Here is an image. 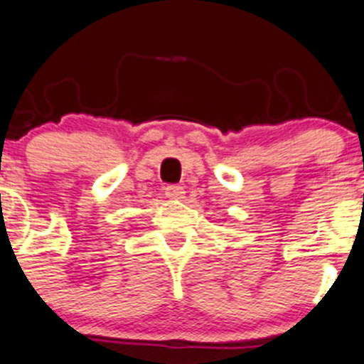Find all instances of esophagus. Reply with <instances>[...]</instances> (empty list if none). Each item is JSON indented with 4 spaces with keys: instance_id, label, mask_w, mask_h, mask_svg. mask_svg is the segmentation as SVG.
I'll list each match as a JSON object with an SVG mask.
<instances>
[{
    "instance_id": "esophagus-1",
    "label": "esophagus",
    "mask_w": 364,
    "mask_h": 364,
    "mask_svg": "<svg viewBox=\"0 0 364 364\" xmlns=\"http://www.w3.org/2000/svg\"><path fill=\"white\" fill-rule=\"evenodd\" d=\"M164 193L168 198H175V200H180L184 198V188L182 186H176V184H169L164 188Z\"/></svg>"
}]
</instances>
